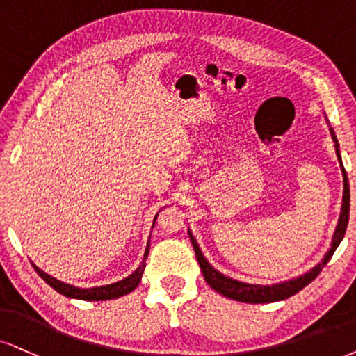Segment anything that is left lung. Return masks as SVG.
Here are the masks:
<instances>
[{
    "mask_svg": "<svg viewBox=\"0 0 356 356\" xmlns=\"http://www.w3.org/2000/svg\"><path fill=\"white\" fill-rule=\"evenodd\" d=\"M328 129H330L332 139H334V146H335V154L337 159H339L340 169H341V177H343V197H341V209H340V217H339V223H337L334 236H332V243L330 248L325 254L321 263H317L312 269H309L307 273L300 274L298 277L287 279V281H281V282H274L271 286H261V284H250V282H243L238 281V279H233L230 276H225L220 271H217L211 264L207 261V258L202 253L199 243H197L195 236L192 235L191 228H188V236H191L192 246L195 250V256L197 261H199V266L202 269V274H204L207 284H209L211 289L217 291L218 294L225 296V298L238 300V302H246V304H268V302H276V300H284L291 296L298 294L300 289H304L309 282H312L318 274H321L322 268L330 261L332 254L335 253V250L339 248L340 241L343 240L345 236V230L346 225H348V213H350V187H348V177H346L345 168L341 164V156H340V145L339 139L335 136L334 128H332L330 123H328Z\"/></svg>",
    "mask_w": 356,
    "mask_h": 356,
    "instance_id": "8db88e82",
    "label": "left lung"
}]
</instances>
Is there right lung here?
Wrapping results in <instances>:
<instances>
[{
	"mask_svg": "<svg viewBox=\"0 0 356 356\" xmlns=\"http://www.w3.org/2000/svg\"><path fill=\"white\" fill-rule=\"evenodd\" d=\"M156 220H157V215L154 217V222H152V228H154ZM149 246H151V235H149V240H147L145 256H143L141 264H139V266L134 269V271L129 274V276L121 279V281L111 282V284H105V286L77 287L74 284H67V282H64V281H58V279L52 277L51 274L44 273L42 269L35 266L34 263H33V266L35 269V273H38L39 276L42 277L49 286L52 287V289H56L58 294L65 296V298L80 299V300H110V299L121 298V296H124V294H129V292L136 289L139 281H141V277H143V273H145L146 258H147V254H149Z\"/></svg>",
	"mask_w": 356,
	"mask_h": 356,
	"instance_id": "add662e5",
	"label": "right lung"
}]
</instances>
